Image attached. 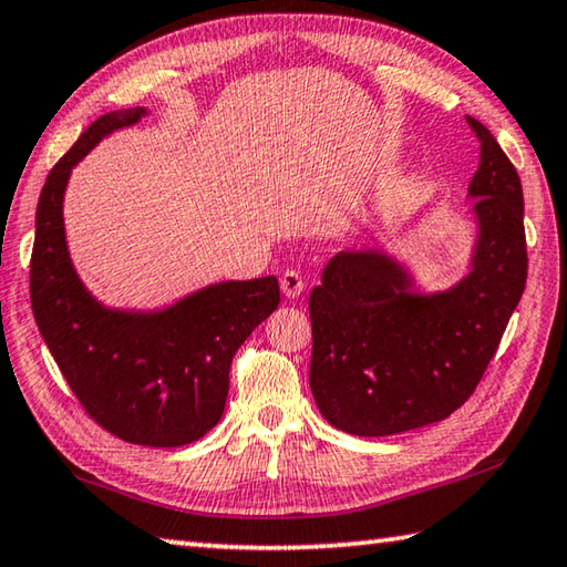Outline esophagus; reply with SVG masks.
Wrapping results in <instances>:
<instances>
[{"label": "esophagus", "mask_w": 567, "mask_h": 567, "mask_svg": "<svg viewBox=\"0 0 567 567\" xmlns=\"http://www.w3.org/2000/svg\"><path fill=\"white\" fill-rule=\"evenodd\" d=\"M280 287H282L285 297H300L302 290H305L302 275L295 272V270H285V272L280 275Z\"/></svg>", "instance_id": "34e87169"}]
</instances>
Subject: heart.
Listing matches in <instances>:
<instances>
[{"label":"heart","mask_w":567,"mask_h":567,"mask_svg":"<svg viewBox=\"0 0 567 567\" xmlns=\"http://www.w3.org/2000/svg\"><path fill=\"white\" fill-rule=\"evenodd\" d=\"M404 205H406L404 195H399V193L386 195V198L382 200V205H379V213H382L384 218H394V215H399L401 210H404Z\"/></svg>","instance_id":"obj_1"}]
</instances>
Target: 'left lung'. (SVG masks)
Masks as SVG:
<instances>
[{
    "mask_svg": "<svg viewBox=\"0 0 567 567\" xmlns=\"http://www.w3.org/2000/svg\"><path fill=\"white\" fill-rule=\"evenodd\" d=\"M468 195L476 218L471 270L444 292H416L406 267L382 250L327 262L310 295V386L329 424L389 436L436 424L466 401L506 332L528 277L523 188L481 121Z\"/></svg>",
    "mask_w": 567,
    "mask_h": 567,
    "instance_id": "8db88e82",
    "label": "left lung"
}]
</instances>
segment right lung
<instances>
[{
  "instance_id": "obj_1",
  "label": "right lung",
  "mask_w": 567,
  "mask_h": 567,
  "mask_svg": "<svg viewBox=\"0 0 567 567\" xmlns=\"http://www.w3.org/2000/svg\"><path fill=\"white\" fill-rule=\"evenodd\" d=\"M146 109L96 118L47 176L37 205L29 292L41 337L86 414L128 444L176 449L218 424L230 364L280 305L277 277L218 282L156 312L109 310L71 265L64 193L71 168Z\"/></svg>"
}]
</instances>
